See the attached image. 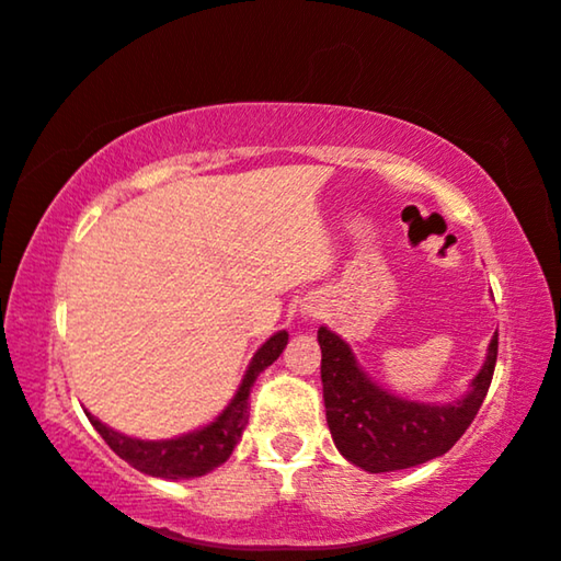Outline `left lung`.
I'll return each mask as SVG.
<instances>
[{
    "label": "left lung",
    "mask_w": 561,
    "mask_h": 561,
    "mask_svg": "<svg viewBox=\"0 0 561 561\" xmlns=\"http://www.w3.org/2000/svg\"><path fill=\"white\" fill-rule=\"evenodd\" d=\"M321 383L331 438L348 462L366 472H393L448 453L478 415L495 374L497 331L485 364L465 396L450 403H421L386 391L358 366L354 351L319 327Z\"/></svg>",
    "instance_id": "obj_1"
}]
</instances>
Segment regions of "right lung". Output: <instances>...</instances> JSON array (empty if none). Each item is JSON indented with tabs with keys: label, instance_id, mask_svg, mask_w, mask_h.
<instances>
[{
	"label": "right lung",
	"instance_id": "1",
	"mask_svg": "<svg viewBox=\"0 0 561 561\" xmlns=\"http://www.w3.org/2000/svg\"><path fill=\"white\" fill-rule=\"evenodd\" d=\"M289 334L287 331H277V334L270 336L264 344L257 348V354L252 356L250 366L242 376V383L232 396V401L225 405V411L215 417L213 423L203 425V428L190 431L185 435H178V438L168 440H140L130 438V435H123L118 431L108 428L106 423H101L96 415H89L93 428L99 431L103 440L108 443V448L118 455V458L126 460L133 468L153 474V478L163 480H187V478H201L230 458L234 445L240 443L242 431L247 425V401H250V391L257 376L264 368L272 366L274 360L287 346Z\"/></svg>",
	"mask_w": 561,
	"mask_h": 561
}]
</instances>
